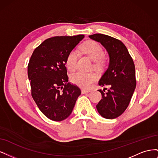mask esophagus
<instances>
[{
	"label": "esophagus",
	"instance_id": "esophagus-1",
	"mask_svg": "<svg viewBox=\"0 0 158 158\" xmlns=\"http://www.w3.org/2000/svg\"><path fill=\"white\" fill-rule=\"evenodd\" d=\"M81 92H82V94H86L90 92V90H87V89H82L81 90Z\"/></svg>",
	"mask_w": 158,
	"mask_h": 158
}]
</instances>
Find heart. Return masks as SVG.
<instances>
[{"mask_svg": "<svg viewBox=\"0 0 158 158\" xmlns=\"http://www.w3.org/2000/svg\"><path fill=\"white\" fill-rule=\"evenodd\" d=\"M81 49L90 59L95 60L94 66L95 69H102L105 64L103 57L104 51L102 47L94 41H88L81 45ZM78 60V52L75 50L70 51L65 60V64L69 70L73 72L76 68ZM97 80V76L93 73L78 72L71 76V81L74 84L83 88H89Z\"/></svg>", "mask_w": 158, "mask_h": 158, "instance_id": "heart-1", "label": "heart"}]
</instances>
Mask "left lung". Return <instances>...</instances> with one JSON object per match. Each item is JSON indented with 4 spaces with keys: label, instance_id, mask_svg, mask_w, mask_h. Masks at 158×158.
Masks as SVG:
<instances>
[{
    "label": "left lung",
    "instance_id": "1",
    "mask_svg": "<svg viewBox=\"0 0 158 158\" xmlns=\"http://www.w3.org/2000/svg\"><path fill=\"white\" fill-rule=\"evenodd\" d=\"M99 42L107 51L109 64L99 81L101 86L109 88L99 89L102 99L96 106L98 113L108 119L115 118L128 107L136 88L135 66L132 58L123 43L107 35L96 33L89 35Z\"/></svg>",
    "mask_w": 158,
    "mask_h": 158
}]
</instances>
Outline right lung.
<instances>
[{
  "label": "right lung",
  "instance_id": "obj_1",
  "mask_svg": "<svg viewBox=\"0 0 158 158\" xmlns=\"http://www.w3.org/2000/svg\"><path fill=\"white\" fill-rule=\"evenodd\" d=\"M84 35L48 38L33 51L27 66L31 94L38 108L49 119L61 121L71 114L81 94L69 82L65 60Z\"/></svg>",
  "mask_w": 158,
  "mask_h": 158
}]
</instances>
